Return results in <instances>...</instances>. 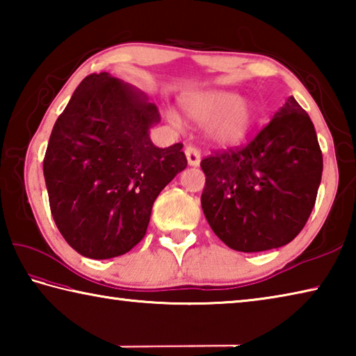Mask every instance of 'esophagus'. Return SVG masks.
<instances>
[{"instance_id": "1", "label": "esophagus", "mask_w": 356, "mask_h": 356, "mask_svg": "<svg viewBox=\"0 0 356 356\" xmlns=\"http://www.w3.org/2000/svg\"><path fill=\"white\" fill-rule=\"evenodd\" d=\"M185 155H186V160H188V165L190 166H197L201 161V150L197 149L196 146H193V144H188L185 149Z\"/></svg>"}]
</instances>
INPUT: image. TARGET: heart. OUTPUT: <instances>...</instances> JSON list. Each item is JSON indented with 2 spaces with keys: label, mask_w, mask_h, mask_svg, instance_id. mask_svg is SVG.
Masks as SVG:
<instances>
[{
  "label": "heart",
  "mask_w": 356,
  "mask_h": 356,
  "mask_svg": "<svg viewBox=\"0 0 356 356\" xmlns=\"http://www.w3.org/2000/svg\"><path fill=\"white\" fill-rule=\"evenodd\" d=\"M182 110L190 119L209 125V135L218 144L242 141L252 124V111L236 92L207 91L182 100Z\"/></svg>",
  "instance_id": "1"
}]
</instances>
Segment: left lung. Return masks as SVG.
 I'll list each match as a JSON object with an SVG mask.
<instances>
[{"label": "left lung", "instance_id": "left-lung-1", "mask_svg": "<svg viewBox=\"0 0 356 356\" xmlns=\"http://www.w3.org/2000/svg\"><path fill=\"white\" fill-rule=\"evenodd\" d=\"M204 215L229 248L257 252L298 236L314 209L323 159L314 124L292 95L252 140L201 161Z\"/></svg>", "mask_w": 356, "mask_h": 356}]
</instances>
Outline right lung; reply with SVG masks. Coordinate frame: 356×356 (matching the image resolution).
<instances>
[{
	"mask_svg": "<svg viewBox=\"0 0 356 356\" xmlns=\"http://www.w3.org/2000/svg\"><path fill=\"white\" fill-rule=\"evenodd\" d=\"M159 108L106 72L78 84L44 159L50 210L72 248L91 259L129 252L146 236L154 201L185 170L184 144L160 149Z\"/></svg>",
	"mask_w": 356,
	"mask_h": 356,
	"instance_id": "add662e5",
	"label": "right lung"
}]
</instances>
